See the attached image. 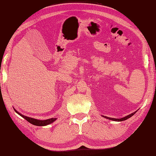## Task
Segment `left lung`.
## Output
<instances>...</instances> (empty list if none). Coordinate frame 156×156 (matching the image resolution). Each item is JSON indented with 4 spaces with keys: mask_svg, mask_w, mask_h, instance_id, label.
<instances>
[{
    "mask_svg": "<svg viewBox=\"0 0 156 156\" xmlns=\"http://www.w3.org/2000/svg\"><path fill=\"white\" fill-rule=\"evenodd\" d=\"M137 111H138V110H137ZM137 111H134V113H131V114H130V115H127V116H125L124 117H122V118H120V119L112 118V117H108L104 116V115H101V116H102V117H105V118H106V119H109V120H112V121H115V122H122V121H124V120L128 119V118H130V117H131L132 116L134 115L137 112Z\"/></svg>",
    "mask_w": 156,
    "mask_h": 156,
    "instance_id": "1",
    "label": "left lung"
}]
</instances>
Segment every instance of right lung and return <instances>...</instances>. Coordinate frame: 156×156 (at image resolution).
I'll return each instance as SVG.
<instances>
[{"mask_svg":"<svg viewBox=\"0 0 156 156\" xmlns=\"http://www.w3.org/2000/svg\"><path fill=\"white\" fill-rule=\"evenodd\" d=\"M14 111H16V112L20 115V116L22 117L23 118H24L26 121H28L29 123H30V124H33L34 126H45L47 125H49L51 124V123L54 122L55 120L57 119V118H50V119H45V120H40V119H34V118H32V117H27L26 115H23L21 114L20 113H19L18 111H16L15 108H13Z\"/></svg>","mask_w":156,"mask_h":156,"instance_id":"1","label":"right lung"}]
</instances>
